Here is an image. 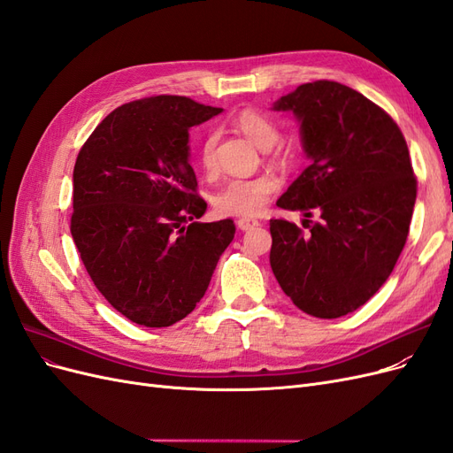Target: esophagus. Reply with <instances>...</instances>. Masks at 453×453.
Returning <instances> with one entry per match:
<instances>
[{
    "instance_id": "obj_1",
    "label": "esophagus",
    "mask_w": 453,
    "mask_h": 453,
    "mask_svg": "<svg viewBox=\"0 0 453 453\" xmlns=\"http://www.w3.org/2000/svg\"><path fill=\"white\" fill-rule=\"evenodd\" d=\"M260 223L257 221V219H238V228L240 230H251L255 226H258Z\"/></svg>"
}]
</instances>
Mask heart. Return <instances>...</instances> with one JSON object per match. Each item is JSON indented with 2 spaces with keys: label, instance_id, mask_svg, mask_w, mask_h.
Listing matches in <instances>:
<instances>
[{
  "label": "heart",
  "instance_id": "1",
  "mask_svg": "<svg viewBox=\"0 0 453 453\" xmlns=\"http://www.w3.org/2000/svg\"><path fill=\"white\" fill-rule=\"evenodd\" d=\"M234 127L257 147L266 149L268 157L287 166L296 160V150L289 143H276L280 140V125L257 107H245L232 119ZM215 135H205L198 149V164L205 175L215 172ZM281 181L276 173L263 172L251 177H236L215 190L211 196L213 210L219 215L248 219L263 211L270 196L280 188Z\"/></svg>",
  "mask_w": 453,
  "mask_h": 453
}]
</instances>
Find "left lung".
Returning a JSON list of instances; mask_svg holds the SVG:
<instances>
[{
  "mask_svg": "<svg viewBox=\"0 0 453 453\" xmlns=\"http://www.w3.org/2000/svg\"><path fill=\"white\" fill-rule=\"evenodd\" d=\"M273 109L296 115L311 164L276 202L303 211L306 230L270 219V266L295 306L336 319L376 295L404 248L418 195L408 145L389 113L336 81Z\"/></svg>",
  "mask_w": 453,
  "mask_h": 453,
  "instance_id": "left-lung-1",
  "label": "left lung"
}]
</instances>
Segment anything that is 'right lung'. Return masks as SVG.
Segmentation results:
<instances>
[{"label": "right lung", "instance_id": "right-lung-1", "mask_svg": "<svg viewBox=\"0 0 453 453\" xmlns=\"http://www.w3.org/2000/svg\"><path fill=\"white\" fill-rule=\"evenodd\" d=\"M160 94L109 113L73 168L72 236L109 304L143 326H170L195 310L232 219L198 223L208 203L188 164V128L221 113Z\"/></svg>", "mask_w": 453, "mask_h": 453}]
</instances>
